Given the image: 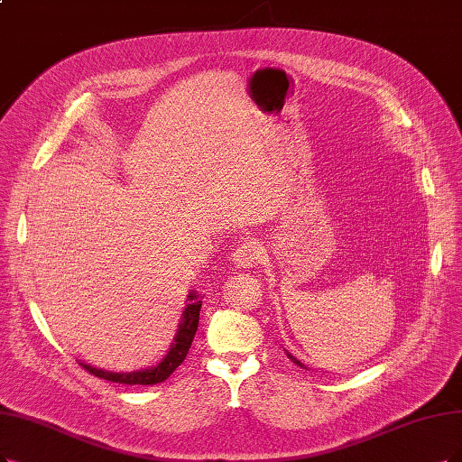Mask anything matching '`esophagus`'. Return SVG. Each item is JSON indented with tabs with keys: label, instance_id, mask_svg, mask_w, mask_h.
I'll list each match as a JSON object with an SVG mask.
<instances>
[{
	"label": "esophagus",
	"instance_id": "esophagus-1",
	"mask_svg": "<svg viewBox=\"0 0 462 462\" xmlns=\"http://www.w3.org/2000/svg\"><path fill=\"white\" fill-rule=\"evenodd\" d=\"M263 254H264L263 242H259L257 237H247V240L234 251V264L240 268H251L254 264H259Z\"/></svg>",
	"mask_w": 462,
	"mask_h": 462
}]
</instances>
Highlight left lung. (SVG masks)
I'll return each instance as SVG.
<instances>
[{
  "label": "left lung",
  "instance_id": "obj_1",
  "mask_svg": "<svg viewBox=\"0 0 462 462\" xmlns=\"http://www.w3.org/2000/svg\"><path fill=\"white\" fill-rule=\"evenodd\" d=\"M291 360H293V362H295V364H299V362H297V360H295V357H291ZM299 365H300V367H302V364H299Z\"/></svg>",
  "mask_w": 462,
  "mask_h": 462
}]
</instances>
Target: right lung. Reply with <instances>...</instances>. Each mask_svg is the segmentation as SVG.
<instances>
[{"instance_id": "right-lung-1", "label": "right lung", "mask_w": 462, "mask_h": 462, "mask_svg": "<svg viewBox=\"0 0 462 462\" xmlns=\"http://www.w3.org/2000/svg\"><path fill=\"white\" fill-rule=\"evenodd\" d=\"M188 302L184 314H182V323L179 328V333L175 337V345L171 346L169 354L163 357V362H160V365L152 367V369H144V371H133V373H110V371H102V369H95L91 365L81 364V367L85 371H89L91 374L98 379H105L110 383H119V384H158L163 383L165 379L171 377L182 362L192 346V340L196 337L198 331V323H199V310H201V299L198 297V293H190L188 295Z\"/></svg>"}]
</instances>
